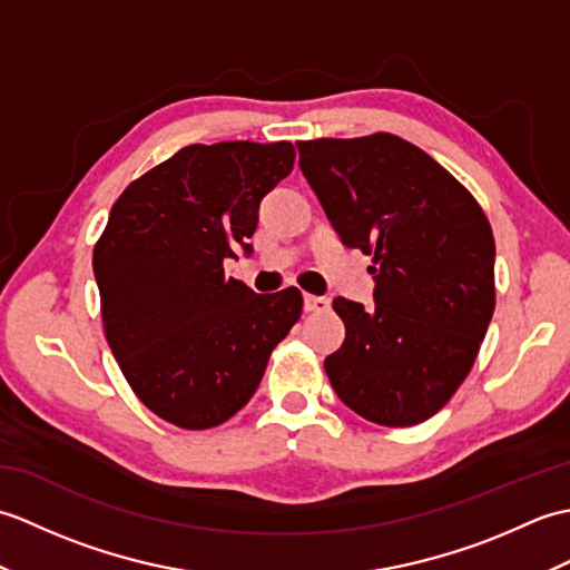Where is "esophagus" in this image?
Segmentation results:
<instances>
[{
  "label": "esophagus",
  "mask_w": 570,
  "mask_h": 570,
  "mask_svg": "<svg viewBox=\"0 0 570 570\" xmlns=\"http://www.w3.org/2000/svg\"><path fill=\"white\" fill-rule=\"evenodd\" d=\"M304 308L308 313H325L331 308V301L325 296H313V294H304Z\"/></svg>",
  "instance_id": "esophagus-1"
}]
</instances>
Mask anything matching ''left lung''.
<instances>
[{
  "label": "left lung",
  "instance_id": "obj_1",
  "mask_svg": "<svg viewBox=\"0 0 570 570\" xmlns=\"http://www.w3.org/2000/svg\"><path fill=\"white\" fill-rule=\"evenodd\" d=\"M298 166L345 247L372 254L374 306L337 296L345 323L325 372L380 426H416L472 367L494 311V237L470 190L386 131L296 141Z\"/></svg>",
  "mask_w": 570,
  "mask_h": 570
}]
</instances>
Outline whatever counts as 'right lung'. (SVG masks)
I'll list each match as a JSON object with an SVG mask.
<instances>
[{"instance_id":"right-lung-1","label":"right lung","mask_w":570,"mask_h":570,"mask_svg":"<svg viewBox=\"0 0 570 570\" xmlns=\"http://www.w3.org/2000/svg\"><path fill=\"white\" fill-rule=\"evenodd\" d=\"M294 159L292 141L190 144L131 180L95 245L107 345L141 404L178 429L235 416L301 318L296 286L254 294L225 276Z\"/></svg>"}]
</instances>
